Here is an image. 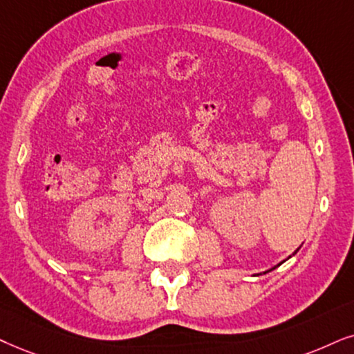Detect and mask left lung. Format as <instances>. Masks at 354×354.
<instances>
[{
	"instance_id": "1",
	"label": "left lung",
	"mask_w": 354,
	"mask_h": 354,
	"mask_svg": "<svg viewBox=\"0 0 354 354\" xmlns=\"http://www.w3.org/2000/svg\"><path fill=\"white\" fill-rule=\"evenodd\" d=\"M297 252H299V248H297L294 253H297ZM289 258H290V257H289ZM281 263H284V261H281ZM281 263H279V265H281ZM279 265H277V266H279ZM277 266H274V268H277ZM274 268H272V270H274ZM272 270H268V271H272Z\"/></svg>"
}]
</instances>
